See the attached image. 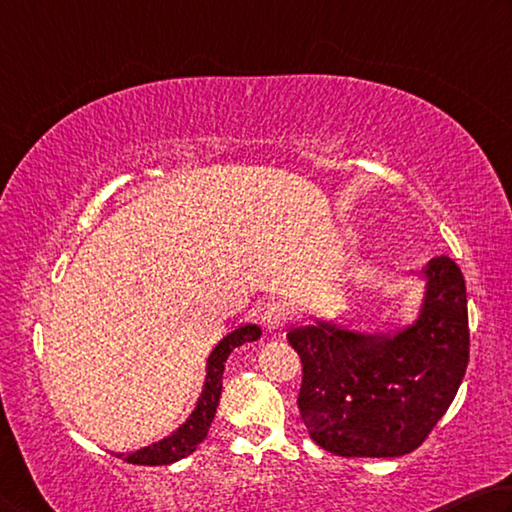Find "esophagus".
<instances>
[{"mask_svg": "<svg viewBox=\"0 0 512 512\" xmlns=\"http://www.w3.org/2000/svg\"><path fill=\"white\" fill-rule=\"evenodd\" d=\"M263 324L270 333H279L288 324V310H285L283 303L272 301L263 308Z\"/></svg>", "mask_w": 512, "mask_h": 512, "instance_id": "obj_1", "label": "esophagus"}]
</instances>
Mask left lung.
<instances>
[{
    "label": "left lung",
    "mask_w": 512,
    "mask_h": 512,
    "mask_svg": "<svg viewBox=\"0 0 512 512\" xmlns=\"http://www.w3.org/2000/svg\"><path fill=\"white\" fill-rule=\"evenodd\" d=\"M414 326L362 335L326 321L294 328L303 380L299 411L319 447L337 456L387 459L414 452L443 418L470 357L468 297L452 258L429 261Z\"/></svg>",
    "instance_id": "left-lung-1"
}]
</instances>
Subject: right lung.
Segmentation results:
<instances>
[{
	"label": "right lung",
	"instance_id": "1",
	"mask_svg": "<svg viewBox=\"0 0 512 512\" xmlns=\"http://www.w3.org/2000/svg\"><path fill=\"white\" fill-rule=\"evenodd\" d=\"M258 337H261V328L258 326H242L224 337L222 342L213 348L209 362H206V380H204L202 396L197 400L193 414L186 418V423L179 429H175L170 436L161 438L159 443L141 447V450L132 454H116V456H121L123 461L134 463V465H168L195 452V447L206 438V432H209V427L213 423L215 409H218L224 362H227V357L233 348L245 342H256Z\"/></svg>",
	"mask_w": 512,
	"mask_h": 512
}]
</instances>
